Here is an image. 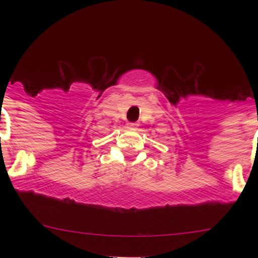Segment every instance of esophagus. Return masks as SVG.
<instances>
[{"label":"esophagus","mask_w":258,"mask_h":258,"mask_svg":"<svg viewBox=\"0 0 258 258\" xmlns=\"http://www.w3.org/2000/svg\"><path fill=\"white\" fill-rule=\"evenodd\" d=\"M137 127H138V123H136V122L127 123V128H128V130H136Z\"/></svg>","instance_id":"esophagus-1"}]
</instances>
